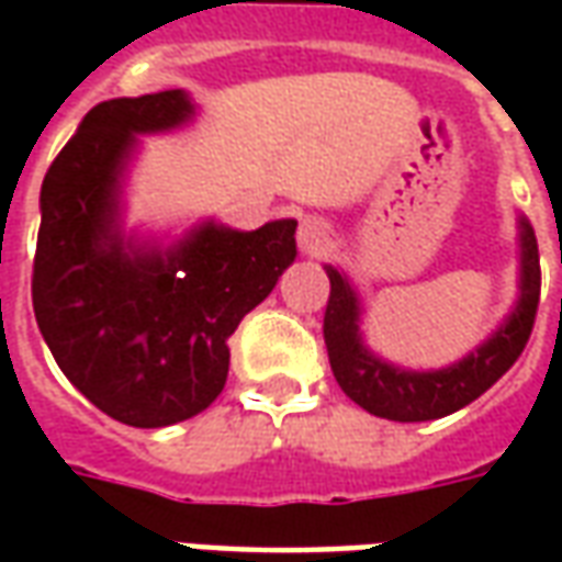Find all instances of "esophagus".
<instances>
[{
  "mask_svg": "<svg viewBox=\"0 0 562 562\" xmlns=\"http://www.w3.org/2000/svg\"><path fill=\"white\" fill-rule=\"evenodd\" d=\"M330 240V225L322 216H306L301 220V228H297V246L304 256H318L325 252V246Z\"/></svg>",
  "mask_w": 562,
  "mask_h": 562,
  "instance_id": "34e87169",
  "label": "esophagus"
}]
</instances>
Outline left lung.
<instances>
[{
  "label": "left lung",
  "mask_w": 562,
  "mask_h": 562,
  "mask_svg": "<svg viewBox=\"0 0 562 562\" xmlns=\"http://www.w3.org/2000/svg\"><path fill=\"white\" fill-rule=\"evenodd\" d=\"M562 261V249H560ZM328 270L330 294L325 310V346L334 379L340 382L346 397L361 409L389 422H434L442 415L463 409L467 403L482 397L496 379L506 373L530 340L536 310H539V244L527 220H520V297L512 316L499 325L494 337L446 370H401L370 352L358 334V294L337 268Z\"/></svg>",
  "instance_id": "8db88e82"
}]
</instances>
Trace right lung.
Here are the masks:
<instances>
[{
	"label": "right lung",
	"mask_w": 562,
	"mask_h": 562,
	"mask_svg": "<svg viewBox=\"0 0 562 562\" xmlns=\"http://www.w3.org/2000/svg\"><path fill=\"white\" fill-rule=\"evenodd\" d=\"M183 90L92 108L42 183L32 310L68 382L128 427L204 413L228 379V337L297 256L294 220L204 222L171 249L123 237L120 180L135 135L183 126Z\"/></svg>",
	"instance_id": "add662e5"
}]
</instances>
